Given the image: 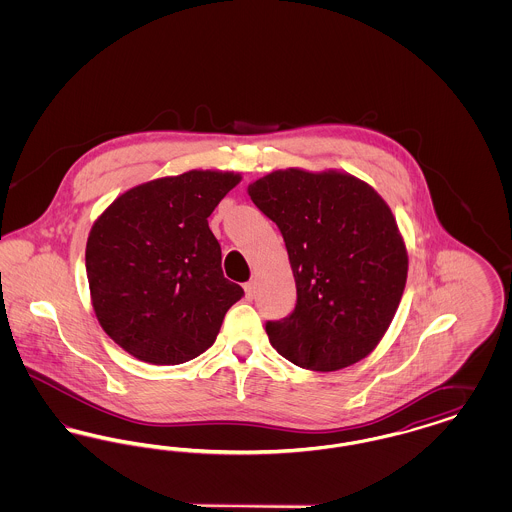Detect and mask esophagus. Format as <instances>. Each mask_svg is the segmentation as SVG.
Masks as SVG:
<instances>
[{"instance_id": "esophagus-1", "label": "esophagus", "mask_w": 512, "mask_h": 512, "mask_svg": "<svg viewBox=\"0 0 512 512\" xmlns=\"http://www.w3.org/2000/svg\"><path fill=\"white\" fill-rule=\"evenodd\" d=\"M244 290L247 301H251V299H253V293H255V284H253V282H247L244 286Z\"/></svg>"}]
</instances>
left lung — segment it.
Returning a JSON list of instances; mask_svg holds the SVG:
<instances>
[{"mask_svg": "<svg viewBox=\"0 0 512 512\" xmlns=\"http://www.w3.org/2000/svg\"><path fill=\"white\" fill-rule=\"evenodd\" d=\"M247 192L276 222L297 301L268 320L270 345L293 365L332 372L355 365L390 328L409 257L386 201L343 172H270Z\"/></svg>", "mask_w": 512, "mask_h": 512, "instance_id": "1", "label": "left lung"}]
</instances>
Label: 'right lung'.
<instances>
[{"label": "right lung", "mask_w": 512, "mask_h": 512, "mask_svg": "<svg viewBox=\"0 0 512 512\" xmlns=\"http://www.w3.org/2000/svg\"><path fill=\"white\" fill-rule=\"evenodd\" d=\"M234 172L190 171L140 184L99 217L86 272L101 328L132 357L180 365L207 351L226 311L244 297L224 278L207 219L238 182Z\"/></svg>", "instance_id": "right-lung-1"}]
</instances>
